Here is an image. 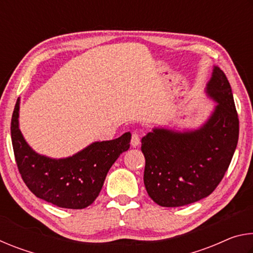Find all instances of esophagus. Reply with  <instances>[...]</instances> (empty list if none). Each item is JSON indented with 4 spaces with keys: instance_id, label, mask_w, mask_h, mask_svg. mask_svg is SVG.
I'll list each match as a JSON object with an SVG mask.
<instances>
[{
    "instance_id": "obj_1",
    "label": "esophagus",
    "mask_w": 253,
    "mask_h": 253,
    "mask_svg": "<svg viewBox=\"0 0 253 253\" xmlns=\"http://www.w3.org/2000/svg\"><path fill=\"white\" fill-rule=\"evenodd\" d=\"M130 144L132 147H137L138 145L140 144V138H139V135L137 134V132H132L131 134V140H130Z\"/></svg>"
}]
</instances>
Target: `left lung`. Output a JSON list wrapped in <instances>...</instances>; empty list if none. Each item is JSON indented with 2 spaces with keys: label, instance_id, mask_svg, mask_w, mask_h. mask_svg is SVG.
<instances>
[{
  "label": "left lung",
  "instance_id": "8db88e82",
  "mask_svg": "<svg viewBox=\"0 0 253 253\" xmlns=\"http://www.w3.org/2000/svg\"><path fill=\"white\" fill-rule=\"evenodd\" d=\"M207 93L217 105L199 129L154 128L142 138L144 184L161 207H183L207 198L229 169L239 138V118L231 85L214 67Z\"/></svg>",
  "mask_w": 253,
  "mask_h": 253
}]
</instances>
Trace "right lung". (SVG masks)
Returning <instances> with one entry per match:
<instances>
[{"label": "right lung", "instance_id": "1", "mask_svg": "<svg viewBox=\"0 0 253 253\" xmlns=\"http://www.w3.org/2000/svg\"><path fill=\"white\" fill-rule=\"evenodd\" d=\"M20 99L11 121L15 162L25 185L37 198L63 209H84L99 195L106 175L122 153L128 151L130 132L113 140L95 142L67 158L40 155L29 146L19 128Z\"/></svg>", "mask_w": 253, "mask_h": 253}]
</instances>
